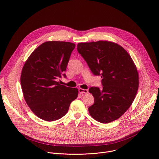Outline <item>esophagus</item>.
Instances as JSON below:
<instances>
[{
	"instance_id": "1",
	"label": "esophagus",
	"mask_w": 159,
	"mask_h": 159,
	"mask_svg": "<svg viewBox=\"0 0 159 159\" xmlns=\"http://www.w3.org/2000/svg\"><path fill=\"white\" fill-rule=\"evenodd\" d=\"M79 92L80 94H87L89 91L87 89H84L80 88V89H79Z\"/></svg>"
}]
</instances>
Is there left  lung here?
Listing matches in <instances>:
<instances>
[{"label": "left lung", "instance_id": "obj_1", "mask_svg": "<svg viewBox=\"0 0 159 159\" xmlns=\"http://www.w3.org/2000/svg\"><path fill=\"white\" fill-rule=\"evenodd\" d=\"M77 51L93 74L102 78V89L89 90L94 98L89 114L102 123L118 119L131 105L139 89V74L131 57L120 45L107 41L79 43Z\"/></svg>", "mask_w": 159, "mask_h": 159}]
</instances>
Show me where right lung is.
<instances>
[{"mask_svg":"<svg viewBox=\"0 0 159 159\" xmlns=\"http://www.w3.org/2000/svg\"><path fill=\"white\" fill-rule=\"evenodd\" d=\"M75 44L47 41L34 50L26 61L20 75L24 98L34 114L47 121L64 116L78 89L61 85L57 79L65 74Z\"/></svg>","mask_w":159,"mask_h":159,"instance_id":"add662e5","label":"right lung"}]
</instances>
